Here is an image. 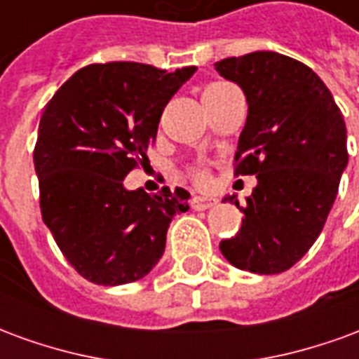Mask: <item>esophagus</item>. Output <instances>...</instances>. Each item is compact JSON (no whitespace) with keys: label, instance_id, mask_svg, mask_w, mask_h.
<instances>
[{"label":"esophagus","instance_id":"34e87169","mask_svg":"<svg viewBox=\"0 0 359 359\" xmlns=\"http://www.w3.org/2000/svg\"><path fill=\"white\" fill-rule=\"evenodd\" d=\"M215 198H208V196H194L192 198V202H190V205L194 208V210H208V208H211V205H215Z\"/></svg>","mask_w":359,"mask_h":359}]
</instances>
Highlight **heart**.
I'll return each mask as SVG.
<instances>
[{
  "label": "heart",
  "mask_w": 359,
  "mask_h": 359,
  "mask_svg": "<svg viewBox=\"0 0 359 359\" xmlns=\"http://www.w3.org/2000/svg\"><path fill=\"white\" fill-rule=\"evenodd\" d=\"M213 86H217V84H211V86H208V88H213ZM190 175H192V179H194L198 184H202V187L210 182V169H208L203 163L192 167V169H190Z\"/></svg>",
  "instance_id": "1"
}]
</instances>
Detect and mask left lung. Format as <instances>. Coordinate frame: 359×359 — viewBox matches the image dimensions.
I'll list each match as a JSON object with an SVG mask.
<instances>
[{"label": "left lung", "instance_id": "8db88e82", "mask_svg": "<svg viewBox=\"0 0 359 359\" xmlns=\"http://www.w3.org/2000/svg\"><path fill=\"white\" fill-rule=\"evenodd\" d=\"M215 69L248 102L234 175L257 179L244 205L226 198L244 219L219 248L242 271L283 273L313 246L334 203L348 165L344 117L323 81L292 57L254 51Z\"/></svg>", "mask_w": 359, "mask_h": 359}]
</instances>
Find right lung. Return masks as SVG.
<instances>
[{"label":"right lung","mask_w":359,"mask_h":359,"mask_svg":"<svg viewBox=\"0 0 359 359\" xmlns=\"http://www.w3.org/2000/svg\"><path fill=\"white\" fill-rule=\"evenodd\" d=\"M194 71L95 63L76 71L43 109L34 148L42 219L67 262L94 285L146 277L163 256L171 219L188 210L184 188L146 194L123 180L149 163L165 105Z\"/></svg>","instance_id":"obj_1"}]
</instances>
